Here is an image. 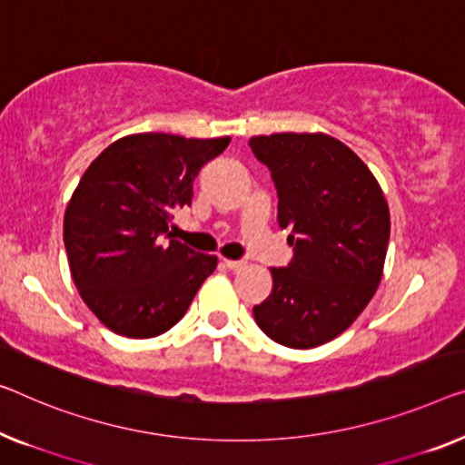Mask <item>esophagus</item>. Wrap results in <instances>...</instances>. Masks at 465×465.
Segmentation results:
<instances>
[{"instance_id": "obj_1", "label": "esophagus", "mask_w": 465, "mask_h": 465, "mask_svg": "<svg viewBox=\"0 0 465 465\" xmlns=\"http://www.w3.org/2000/svg\"><path fill=\"white\" fill-rule=\"evenodd\" d=\"M223 265L230 269V272H240V269L246 267V261H232V259H223Z\"/></svg>"}]
</instances>
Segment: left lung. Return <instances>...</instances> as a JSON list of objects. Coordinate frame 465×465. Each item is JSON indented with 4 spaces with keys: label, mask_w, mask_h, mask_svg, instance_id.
I'll return each instance as SVG.
<instances>
[{
    "label": "left lung",
    "mask_w": 465,
    "mask_h": 465,
    "mask_svg": "<svg viewBox=\"0 0 465 465\" xmlns=\"http://www.w3.org/2000/svg\"><path fill=\"white\" fill-rule=\"evenodd\" d=\"M272 173L277 223L294 246L273 267V290L252 309L277 344L313 349L349 328L382 280L391 213L367 164L323 134H273L251 142Z\"/></svg>",
    "instance_id": "obj_1"
}]
</instances>
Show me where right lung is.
I'll list each match as a JSON object with an SVG mask.
<instances>
[{"label":"right lung","mask_w":465,"mask_h":465,"mask_svg":"<svg viewBox=\"0 0 465 465\" xmlns=\"http://www.w3.org/2000/svg\"><path fill=\"white\" fill-rule=\"evenodd\" d=\"M227 145L230 137L127 135L83 173L64 214L66 256L81 299L114 334L171 330L217 267V256L171 238L169 223Z\"/></svg>","instance_id":"add662e5"}]
</instances>
